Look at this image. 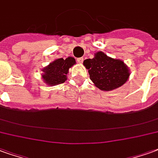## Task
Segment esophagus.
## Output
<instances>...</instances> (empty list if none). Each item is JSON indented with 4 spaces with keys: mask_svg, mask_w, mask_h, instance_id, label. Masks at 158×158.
Wrapping results in <instances>:
<instances>
[{
    "mask_svg": "<svg viewBox=\"0 0 158 158\" xmlns=\"http://www.w3.org/2000/svg\"><path fill=\"white\" fill-rule=\"evenodd\" d=\"M77 60V62H79V63H82L84 60V58L83 57H81V58H78Z\"/></svg>",
    "mask_w": 158,
    "mask_h": 158,
    "instance_id": "34e87169",
    "label": "esophagus"
}]
</instances>
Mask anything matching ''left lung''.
<instances>
[{"label": "left lung", "mask_w": 158, "mask_h": 158, "mask_svg": "<svg viewBox=\"0 0 158 158\" xmlns=\"http://www.w3.org/2000/svg\"><path fill=\"white\" fill-rule=\"evenodd\" d=\"M90 79L97 87L103 91L114 90L127 81L130 72L120 60L110 58L104 53L98 52L94 58L83 61Z\"/></svg>", "instance_id": "8db88e82"}]
</instances>
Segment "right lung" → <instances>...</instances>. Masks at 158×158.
<instances>
[{"label":"right lung","instance_id":"add662e5","mask_svg":"<svg viewBox=\"0 0 158 158\" xmlns=\"http://www.w3.org/2000/svg\"><path fill=\"white\" fill-rule=\"evenodd\" d=\"M74 64H76V60L72 57H68L65 60L63 58L55 60L43 70L44 73L42 77L44 82L54 86L65 82L68 71Z\"/></svg>","mask_w":158,"mask_h":158}]
</instances>
